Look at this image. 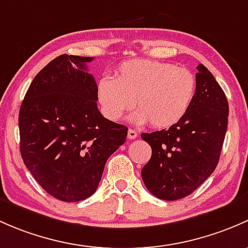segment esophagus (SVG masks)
Wrapping results in <instances>:
<instances>
[{
  "label": "esophagus",
  "instance_id": "esophagus-1",
  "mask_svg": "<svg viewBox=\"0 0 248 248\" xmlns=\"http://www.w3.org/2000/svg\"><path fill=\"white\" fill-rule=\"evenodd\" d=\"M137 136H139V132H137L136 130H134V129L127 130V139H129V140L136 139Z\"/></svg>",
  "mask_w": 248,
  "mask_h": 248
}]
</instances>
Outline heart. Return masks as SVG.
I'll use <instances>...</instances> for the list:
<instances>
[{
  "mask_svg": "<svg viewBox=\"0 0 248 248\" xmlns=\"http://www.w3.org/2000/svg\"><path fill=\"white\" fill-rule=\"evenodd\" d=\"M196 76L186 68L153 60L122 63L114 78L105 76L96 85V98L104 116L117 122L136 106L132 122H150L157 129L179 123L193 103Z\"/></svg>",
  "mask_w": 248,
  "mask_h": 248,
  "instance_id": "b5f03b06",
  "label": "heart"
}]
</instances>
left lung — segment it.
<instances>
[{"instance_id":"8db88e82","label":"left lung","mask_w":248,"mask_h":248,"mask_svg":"<svg viewBox=\"0 0 248 248\" xmlns=\"http://www.w3.org/2000/svg\"><path fill=\"white\" fill-rule=\"evenodd\" d=\"M197 70L196 95L186 116L168 129L141 135L152 147V157L141 170L143 183L163 201L191 195L210 177L226 136V94L203 64Z\"/></svg>"}]
</instances>
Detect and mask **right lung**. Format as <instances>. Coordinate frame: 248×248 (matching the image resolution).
Here are the masks:
<instances>
[{
  "label": "right lung",
  "instance_id": "add662e5",
  "mask_svg": "<svg viewBox=\"0 0 248 248\" xmlns=\"http://www.w3.org/2000/svg\"><path fill=\"white\" fill-rule=\"evenodd\" d=\"M93 57L61 55L33 78L19 112L20 153L52 197L80 202L98 188L106 161L125 142L127 127L104 118Z\"/></svg>",
  "mask_w": 248,
  "mask_h": 248
}]
</instances>
